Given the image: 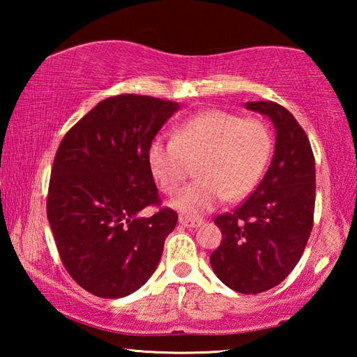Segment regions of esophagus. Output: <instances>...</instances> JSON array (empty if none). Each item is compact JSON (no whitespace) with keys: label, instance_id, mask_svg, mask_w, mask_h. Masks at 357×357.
I'll list each match as a JSON object with an SVG mask.
<instances>
[{"label":"esophagus","instance_id":"obj_1","mask_svg":"<svg viewBox=\"0 0 357 357\" xmlns=\"http://www.w3.org/2000/svg\"><path fill=\"white\" fill-rule=\"evenodd\" d=\"M179 223L183 227H187V228H198V227L203 225V220L202 219H192V217L181 215L179 217Z\"/></svg>","mask_w":357,"mask_h":357}]
</instances>
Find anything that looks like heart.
I'll return each instance as SVG.
<instances>
[{
	"instance_id": "b5f03b06",
	"label": "heart",
	"mask_w": 357,
	"mask_h": 357,
	"mask_svg": "<svg viewBox=\"0 0 357 357\" xmlns=\"http://www.w3.org/2000/svg\"><path fill=\"white\" fill-rule=\"evenodd\" d=\"M271 135L258 119L209 110L184 121L174 140H155L148 148V164L162 190L174 193L197 164L195 183L184 187L172 206L189 215L206 214L228 198L249 195L268 164Z\"/></svg>"
}]
</instances>
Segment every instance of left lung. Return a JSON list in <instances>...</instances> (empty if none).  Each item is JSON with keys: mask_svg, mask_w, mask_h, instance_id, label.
I'll list each match as a JSON object with an SVG mask.
<instances>
[{"mask_svg": "<svg viewBox=\"0 0 357 357\" xmlns=\"http://www.w3.org/2000/svg\"><path fill=\"white\" fill-rule=\"evenodd\" d=\"M244 107L273 121L274 157L252 195L233 213L215 217L222 243L209 259L228 288L257 294L285 280L304 253L315 211V157L285 107L271 100Z\"/></svg>", "mask_w": 357, "mask_h": 357, "instance_id": "8db88e82", "label": "left lung"}]
</instances>
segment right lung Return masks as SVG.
I'll use <instances>...</instances> for the list:
<instances>
[{
  "label": "right lung",
  "instance_id": "obj_1",
  "mask_svg": "<svg viewBox=\"0 0 357 357\" xmlns=\"http://www.w3.org/2000/svg\"><path fill=\"white\" fill-rule=\"evenodd\" d=\"M178 102L119 94L99 102L64 135L53 160L47 217L64 268L107 299L137 291L157 268L178 214L159 204L148 164L157 132Z\"/></svg>",
  "mask_w": 357,
  "mask_h": 357
}]
</instances>
